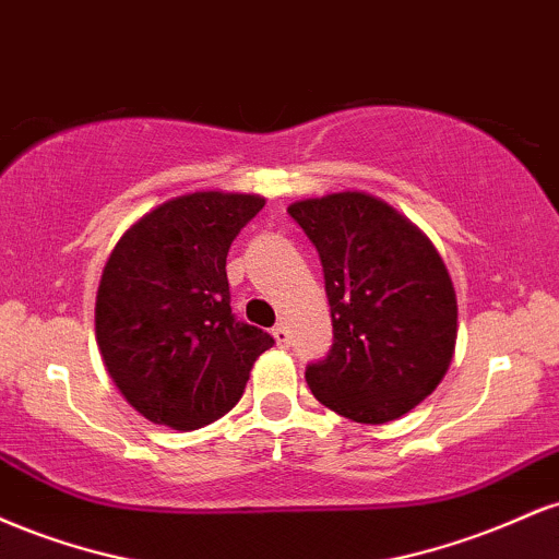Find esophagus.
Listing matches in <instances>:
<instances>
[{
    "mask_svg": "<svg viewBox=\"0 0 559 559\" xmlns=\"http://www.w3.org/2000/svg\"><path fill=\"white\" fill-rule=\"evenodd\" d=\"M273 338H275V344H278V346H288V344H292V333H288V329H286L284 323L275 325V329H273Z\"/></svg>",
    "mask_w": 559,
    "mask_h": 559,
    "instance_id": "obj_1",
    "label": "esophagus"
}]
</instances>
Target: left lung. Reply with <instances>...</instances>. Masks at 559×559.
<instances>
[{"label":"left lung","instance_id":"8db88e82","mask_svg":"<svg viewBox=\"0 0 559 559\" xmlns=\"http://www.w3.org/2000/svg\"><path fill=\"white\" fill-rule=\"evenodd\" d=\"M316 243L333 344L307 365V386L355 423L402 418L439 386L457 342V297L444 260L418 226L365 191L288 207Z\"/></svg>","mask_w":559,"mask_h":559}]
</instances>
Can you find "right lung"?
<instances>
[{"label":"right lung","instance_id":"obj_1","mask_svg":"<svg viewBox=\"0 0 559 559\" xmlns=\"http://www.w3.org/2000/svg\"><path fill=\"white\" fill-rule=\"evenodd\" d=\"M258 194L168 199L120 236L96 292V344L115 386L157 426L194 431L241 400L273 336L230 312V241Z\"/></svg>","mask_w":559,"mask_h":559}]
</instances>
